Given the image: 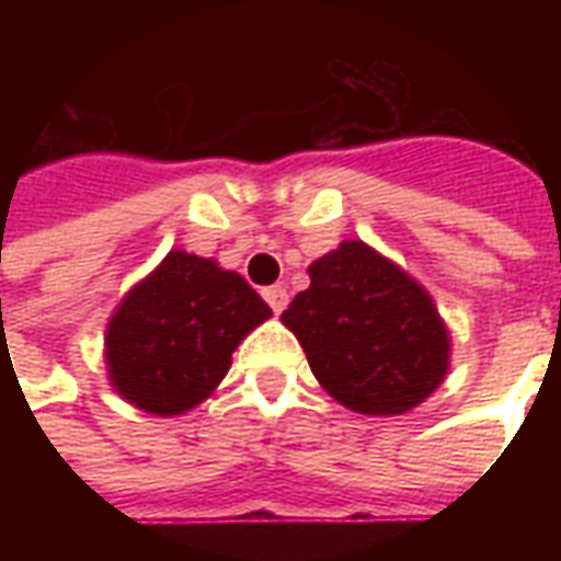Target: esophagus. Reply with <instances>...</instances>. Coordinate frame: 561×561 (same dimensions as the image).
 <instances>
[{
	"instance_id": "esophagus-1",
	"label": "esophagus",
	"mask_w": 561,
	"mask_h": 561,
	"mask_svg": "<svg viewBox=\"0 0 561 561\" xmlns=\"http://www.w3.org/2000/svg\"><path fill=\"white\" fill-rule=\"evenodd\" d=\"M264 300H267V306L279 316L282 309L288 306V288L285 285H270V288H264Z\"/></svg>"
}]
</instances>
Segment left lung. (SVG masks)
<instances>
[{
    "mask_svg": "<svg viewBox=\"0 0 561 561\" xmlns=\"http://www.w3.org/2000/svg\"><path fill=\"white\" fill-rule=\"evenodd\" d=\"M309 288L282 312L333 400L360 414H402L447 373V330L430 294L360 240L309 267Z\"/></svg>",
    "mask_w": 561,
    "mask_h": 561,
    "instance_id": "left-lung-1",
    "label": "left lung"
}]
</instances>
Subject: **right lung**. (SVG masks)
<instances>
[{
    "label": "right lung",
    "instance_id": "add662e5",
    "mask_svg": "<svg viewBox=\"0 0 561 561\" xmlns=\"http://www.w3.org/2000/svg\"><path fill=\"white\" fill-rule=\"evenodd\" d=\"M270 318L252 285L209 257L168 252L107 324L116 393L149 414H180L207 400L249 330Z\"/></svg>",
    "mask_w": 561,
    "mask_h": 561
}]
</instances>
